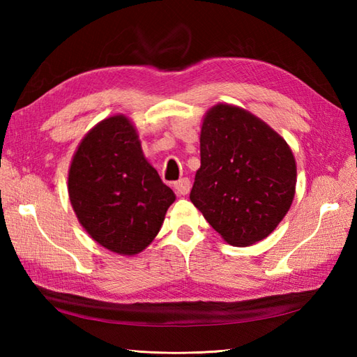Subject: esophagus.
Here are the masks:
<instances>
[{"label":"esophagus","instance_id":"34e87169","mask_svg":"<svg viewBox=\"0 0 357 357\" xmlns=\"http://www.w3.org/2000/svg\"><path fill=\"white\" fill-rule=\"evenodd\" d=\"M173 190L178 196H184L190 190V179L188 178H181L179 181L173 184Z\"/></svg>","mask_w":357,"mask_h":357}]
</instances>
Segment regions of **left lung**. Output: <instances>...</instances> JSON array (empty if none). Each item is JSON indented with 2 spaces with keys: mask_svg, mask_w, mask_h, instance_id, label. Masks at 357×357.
Wrapping results in <instances>:
<instances>
[{
  "mask_svg": "<svg viewBox=\"0 0 357 357\" xmlns=\"http://www.w3.org/2000/svg\"><path fill=\"white\" fill-rule=\"evenodd\" d=\"M294 188L296 162L284 138L244 109L208 110L190 201L229 244L267 238L290 208Z\"/></svg>",
  "mask_w": 357,
  "mask_h": 357,
  "instance_id": "1",
  "label": "left lung"
}]
</instances>
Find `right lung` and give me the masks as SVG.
<instances>
[{"label": "right lung", "mask_w": 357, "mask_h": 357, "mask_svg": "<svg viewBox=\"0 0 357 357\" xmlns=\"http://www.w3.org/2000/svg\"><path fill=\"white\" fill-rule=\"evenodd\" d=\"M69 196L78 221L98 244L132 256L155 239L174 193L144 158L123 115L101 121L75 153Z\"/></svg>", "instance_id": "obj_1"}]
</instances>
